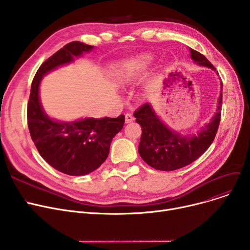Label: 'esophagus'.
<instances>
[{
  "instance_id": "obj_1",
  "label": "esophagus",
  "mask_w": 250,
  "mask_h": 250,
  "mask_svg": "<svg viewBox=\"0 0 250 250\" xmlns=\"http://www.w3.org/2000/svg\"><path fill=\"white\" fill-rule=\"evenodd\" d=\"M135 120V117L132 113H126L125 114V123L126 124H129V123H133Z\"/></svg>"
}]
</instances>
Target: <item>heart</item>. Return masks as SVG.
<instances>
[{"instance_id":"1","label":"heart","mask_w":250,"mask_h":250,"mask_svg":"<svg viewBox=\"0 0 250 250\" xmlns=\"http://www.w3.org/2000/svg\"><path fill=\"white\" fill-rule=\"evenodd\" d=\"M152 61H153V58L150 55L142 56L139 59V61L137 62V63H135L133 65H128L126 71H125V77L127 79H132L138 73V71L147 67V65H149L152 62Z\"/></svg>"}]
</instances>
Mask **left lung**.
<instances>
[{
	"instance_id": "obj_1",
	"label": "left lung",
	"mask_w": 250,
	"mask_h": 250,
	"mask_svg": "<svg viewBox=\"0 0 250 250\" xmlns=\"http://www.w3.org/2000/svg\"><path fill=\"white\" fill-rule=\"evenodd\" d=\"M191 59L201 65L216 70L209 61L201 52L189 48ZM223 88V84L221 83ZM222 93L219 97L217 112L212 122L202 128L198 135L191 137L180 136L170 130L156 116L148 103L141 105L134 112L136 122L142 127V136L139 145V153L142 159L151 167L172 171L189 165L201 157L211 146L221 120Z\"/></svg>"
}]
</instances>
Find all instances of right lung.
Returning a JSON list of instances; mask_svg holds the SVG:
<instances>
[{"label": "right lung", "mask_w": 250, "mask_h": 250, "mask_svg": "<svg viewBox=\"0 0 250 250\" xmlns=\"http://www.w3.org/2000/svg\"><path fill=\"white\" fill-rule=\"evenodd\" d=\"M92 48V45L72 42L43 62L33 78L27 104L28 128L38 153L58 171L73 176L94 171L106 160L113 137L125 125V115L85 118L75 123L55 122L42 107L38 87L47 72Z\"/></svg>", "instance_id": "add662e5"}]
</instances>
